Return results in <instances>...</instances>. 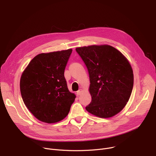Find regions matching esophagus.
<instances>
[{"instance_id": "1", "label": "esophagus", "mask_w": 156, "mask_h": 156, "mask_svg": "<svg viewBox=\"0 0 156 156\" xmlns=\"http://www.w3.org/2000/svg\"><path fill=\"white\" fill-rule=\"evenodd\" d=\"M81 92H82V90H81V89L78 90V91H77V92H76V95H77V96L80 95H81Z\"/></svg>"}]
</instances>
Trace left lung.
<instances>
[{"instance_id":"left-lung-1","label":"left lung","mask_w":156,"mask_h":156,"mask_svg":"<svg viewBox=\"0 0 156 156\" xmlns=\"http://www.w3.org/2000/svg\"><path fill=\"white\" fill-rule=\"evenodd\" d=\"M76 51L87 68L92 101L86 110L94 115L111 118L128 102L133 87V70L119 51L108 45L78 47Z\"/></svg>"}]
</instances>
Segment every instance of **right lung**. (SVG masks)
<instances>
[{
  "label": "right lung",
  "mask_w": 156,
  "mask_h": 156,
  "mask_svg": "<svg viewBox=\"0 0 156 156\" xmlns=\"http://www.w3.org/2000/svg\"><path fill=\"white\" fill-rule=\"evenodd\" d=\"M72 49L42 53L35 56L22 74L23 101L36 118L54 123L67 116L75 95L68 88L64 78Z\"/></svg>",
  "instance_id": "right-lung-1"
}]
</instances>
